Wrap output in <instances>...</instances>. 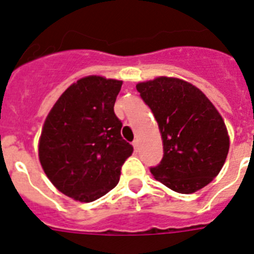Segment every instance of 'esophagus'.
<instances>
[{
    "mask_svg": "<svg viewBox=\"0 0 254 254\" xmlns=\"http://www.w3.org/2000/svg\"><path fill=\"white\" fill-rule=\"evenodd\" d=\"M132 145H133L134 150H137V149H138V141H137V140H134L133 142H132Z\"/></svg>",
    "mask_w": 254,
    "mask_h": 254,
    "instance_id": "1",
    "label": "esophagus"
}]
</instances>
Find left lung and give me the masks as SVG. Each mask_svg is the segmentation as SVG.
Listing matches in <instances>:
<instances>
[{
  "mask_svg": "<svg viewBox=\"0 0 254 254\" xmlns=\"http://www.w3.org/2000/svg\"><path fill=\"white\" fill-rule=\"evenodd\" d=\"M136 89L159 125L164 156L150 168L156 181L178 193L207 186L223 168L229 151L226 126L202 91L176 77L138 82Z\"/></svg>",
  "mask_w": 254,
  "mask_h": 254,
  "instance_id": "left-lung-1",
  "label": "left lung"
}]
</instances>
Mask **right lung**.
<instances>
[{"instance_id": "add662e5", "label": "right lung", "mask_w": 254, "mask_h": 254, "mask_svg": "<svg viewBox=\"0 0 254 254\" xmlns=\"http://www.w3.org/2000/svg\"><path fill=\"white\" fill-rule=\"evenodd\" d=\"M122 81L86 76L67 87L44 122L39 160L60 192L91 202L113 190L133 147L121 136L114 103Z\"/></svg>"}]
</instances>
